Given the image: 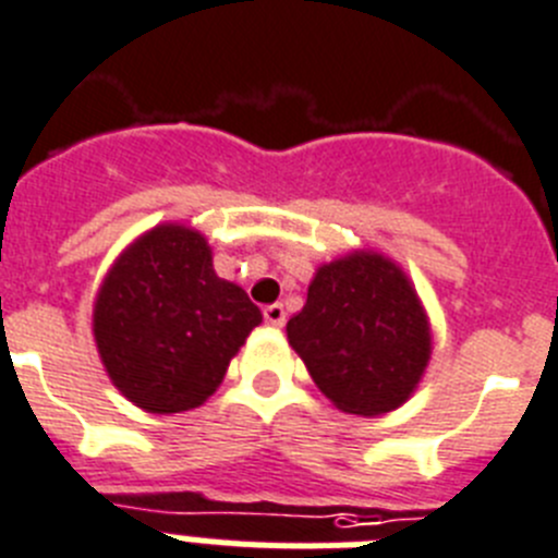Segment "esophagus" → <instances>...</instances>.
<instances>
[{
    "label": "esophagus",
    "instance_id": "esophagus-1",
    "mask_svg": "<svg viewBox=\"0 0 558 558\" xmlns=\"http://www.w3.org/2000/svg\"><path fill=\"white\" fill-rule=\"evenodd\" d=\"M264 319H267V325H272V328H283L286 325V311L280 303H272L264 308Z\"/></svg>",
    "mask_w": 558,
    "mask_h": 558
}]
</instances>
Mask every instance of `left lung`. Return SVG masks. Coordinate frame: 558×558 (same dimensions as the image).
<instances>
[{
    "label": "left lung",
    "instance_id": "left-lung-1",
    "mask_svg": "<svg viewBox=\"0 0 558 558\" xmlns=\"http://www.w3.org/2000/svg\"><path fill=\"white\" fill-rule=\"evenodd\" d=\"M289 344L336 409L378 416L411 398L430 359L423 303L403 269L378 253H350L316 269Z\"/></svg>",
    "mask_w": 558,
    "mask_h": 558
}]
</instances>
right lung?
I'll return each instance as SVG.
<instances>
[{"mask_svg":"<svg viewBox=\"0 0 558 558\" xmlns=\"http://www.w3.org/2000/svg\"><path fill=\"white\" fill-rule=\"evenodd\" d=\"M260 311L214 272L205 235L158 225L117 258L94 303V339L110 380L149 414L203 405Z\"/></svg>","mask_w":558,"mask_h":558,"instance_id":"obj_1","label":"right lung"}]
</instances>
